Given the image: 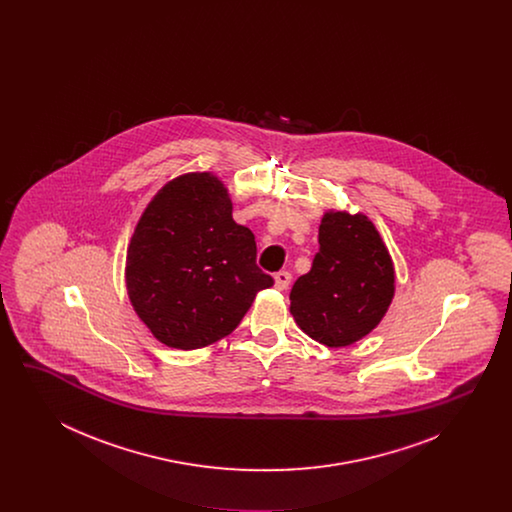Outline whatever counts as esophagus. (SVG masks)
Wrapping results in <instances>:
<instances>
[{"label":"esophagus","instance_id":"34e87169","mask_svg":"<svg viewBox=\"0 0 512 512\" xmlns=\"http://www.w3.org/2000/svg\"><path fill=\"white\" fill-rule=\"evenodd\" d=\"M290 282H292V274H290L288 270H280V272L274 274V288H276L278 292L288 290Z\"/></svg>","mask_w":512,"mask_h":512}]
</instances>
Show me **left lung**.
Returning <instances> with one entry per match:
<instances>
[{
    "label": "left lung",
    "instance_id": "obj_1",
    "mask_svg": "<svg viewBox=\"0 0 512 512\" xmlns=\"http://www.w3.org/2000/svg\"><path fill=\"white\" fill-rule=\"evenodd\" d=\"M313 267L290 293L295 324L326 347L363 340L386 317L395 268L374 222L363 213L330 209L318 226Z\"/></svg>",
    "mask_w": 512,
    "mask_h": 512
}]
</instances>
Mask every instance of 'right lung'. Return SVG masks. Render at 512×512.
I'll return each mask as SVG.
<instances>
[{"label": "right lung", "instance_id": "1", "mask_svg": "<svg viewBox=\"0 0 512 512\" xmlns=\"http://www.w3.org/2000/svg\"><path fill=\"white\" fill-rule=\"evenodd\" d=\"M249 228L232 219L213 172H186L147 203L126 249L124 280L136 315L172 349L226 338L274 280L255 265Z\"/></svg>", "mask_w": 512, "mask_h": 512}]
</instances>
